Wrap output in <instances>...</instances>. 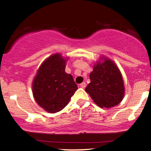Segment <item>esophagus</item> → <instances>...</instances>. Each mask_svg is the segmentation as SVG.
Listing matches in <instances>:
<instances>
[{
    "instance_id": "obj_1",
    "label": "esophagus",
    "mask_w": 151,
    "mask_h": 151,
    "mask_svg": "<svg viewBox=\"0 0 151 151\" xmlns=\"http://www.w3.org/2000/svg\"><path fill=\"white\" fill-rule=\"evenodd\" d=\"M79 86H80V87H81V88H85L86 86V84L85 82H82L81 84H80V85Z\"/></svg>"
}]
</instances>
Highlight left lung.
<instances>
[{
    "label": "left lung",
    "instance_id": "obj_1",
    "mask_svg": "<svg viewBox=\"0 0 151 151\" xmlns=\"http://www.w3.org/2000/svg\"><path fill=\"white\" fill-rule=\"evenodd\" d=\"M98 62L90 73L91 82L85 91L101 108L119 104L124 96V84L120 70L111 60Z\"/></svg>",
    "mask_w": 151,
    "mask_h": 151
}]
</instances>
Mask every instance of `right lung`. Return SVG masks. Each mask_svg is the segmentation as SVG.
Wrapping results in <instances>:
<instances>
[{"label":"right lung","instance_id":"obj_1","mask_svg":"<svg viewBox=\"0 0 151 151\" xmlns=\"http://www.w3.org/2000/svg\"><path fill=\"white\" fill-rule=\"evenodd\" d=\"M66 60L55 54L43 62L32 82V93L38 105L56 113L68 104L78 87L71 74L65 72Z\"/></svg>","mask_w":151,"mask_h":151}]
</instances>
